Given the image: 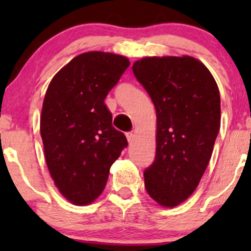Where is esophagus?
Listing matches in <instances>:
<instances>
[{"mask_svg": "<svg viewBox=\"0 0 251 251\" xmlns=\"http://www.w3.org/2000/svg\"><path fill=\"white\" fill-rule=\"evenodd\" d=\"M126 138H127L128 143L131 144L132 142H133V139H134V134L132 133V132H128V133H126Z\"/></svg>", "mask_w": 251, "mask_h": 251, "instance_id": "34e87169", "label": "esophagus"}]
</instances>
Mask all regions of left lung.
<instances>
[{"label":"left lung","mask_w":251,"mask_h":251,"mask_svg":"<svg viewBox=\"0 0 251 251\" xmlns=\"http://www.w3.org/2000/svg\"><path fill=\"white\" fill-rule=\"evenodd\" d=\"M134 76L157 113L155 158L144 171L145 189L160 205L188 200L211 158L221 126V97L210 71L195 57L135 61Z\"/></svg>","instance_id":"obj_1"}]
</instances>
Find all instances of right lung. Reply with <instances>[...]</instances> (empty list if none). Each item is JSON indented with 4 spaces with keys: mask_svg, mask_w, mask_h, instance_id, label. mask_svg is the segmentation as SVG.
<instances>
[{
    "mask_svg": "<svg viewBox=\"0 0 251 251\" xmlns=\"http://www.w3.org/2000/svg\"><path fill=\"white\" fill-rule=\"evenodd\" d=\"M128 66L127 57L117 54H80L46 92L40 120L46 163L56 188L75 205L101 195L112 164L127 146L103 101Z\"/></svg>",
    "mask_w": 251,
    "mask_h": 251,
    "instance_id": "obj_1",
    "label": "right lung"
}]
</instances>
